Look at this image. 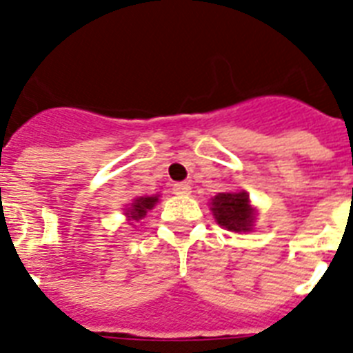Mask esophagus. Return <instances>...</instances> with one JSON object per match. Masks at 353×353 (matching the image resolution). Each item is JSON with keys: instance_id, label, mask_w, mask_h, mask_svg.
<instances>
[{"instance_id": "obj_1", "label": "esophagus", "mask_w": 353, "mask_h": 353, "mask_svg": "<svg viewBox=\"0 0 353 353\" xmlns=\"http://www.w3.org/2000/svg\"><path fill=\"white\" fill-rule=\"evenodd\" d=\"M173 192L179 194V196H188L189 192H191V185L185 182H176L173 183Z\"/></svg>"}]
</instances>
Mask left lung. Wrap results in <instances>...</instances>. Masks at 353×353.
I'll return each instance as SVG.
<instances>
[{
	"label": "left lung",
	"instance_id": "1",
	"mask_svg": "<svg viewBox=\"0 0 353 353\" xmlns=\"http://www.w3.org/2000/svg\"><path fill=\"white\" fill-rule=\"evenodd\" d=\"M210 210L219 227L230 232H250L254 228L255 209L245 191L218 192L210 200Z\"/></svg>",
	"mask_w": 353,
	"mask_h": 353
}]
</instances>
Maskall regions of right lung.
<instances>
[{
	"mask_svg": "<svg viewBox=\"0 0 353 353\" xmlns=\"http://www.w3.org/2000/svg\"><path fill=\"white\" fill-rule=\"evenodd\" d=\"M159 201V196H141V198H135L134 203H132L128 209H126V216L128 219L132 221H139L146 216L148 210H152L155 207V203Z\"/></svg>",
	"mask_w": 353,
	"mask_h": 353,
	"instance_id": "obj_1",
	"label": "right lung"
}]
</instances>
